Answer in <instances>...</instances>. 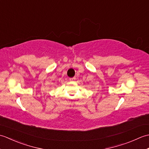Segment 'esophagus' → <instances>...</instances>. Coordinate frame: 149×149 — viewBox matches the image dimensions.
Returning <instances> with one entry per match:
<instances>
[{
    "label": "esophagus",
    "instance_id": "obj_1",
    "mask_svg": "<svg viewBox=\"0 0 149 149\" xmlns=\"http://www.w3.org/2000/svg\"><path fill=\"white\" fill-rule=\"evenodd\" d=\"M75 79H76L75 77H72V78H70V79H69V80L70 81H74V80H75Z\"/></svg>",
    "mask_w": 149,
    "mask_h": 149
}]
</instances>
